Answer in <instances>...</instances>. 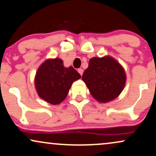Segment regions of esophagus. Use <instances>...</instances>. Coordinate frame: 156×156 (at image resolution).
<instances>
[{
  "mask_svg": "<svg viewBox=\"0 0 156 156\" xmlns=\"http://www.w3.org/2000/svg\"><path fill=\"white\" fill-rule=\"evenodd\" d=\"M78 72L79 73L80 76H82L83 73V69H81V68H79V69H78Z\"/></svg>",
  "mask_w": 156,
  "mask_h": 156,
  "instance_id": "obj_1",
  "label": "esophagus"
}]
</instances>
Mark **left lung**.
I'll use <instances>...</instances> for the list:
<instances>
[{"label": "left lung", "mask_w": 156, "mask_h": 156, "mask_svg": "<svg viewBox=\"0 0 156 156\" xmlns=\"http://www.w3.org/2000/svg\"><path fill=\"white\" fill-rule=\"evenodd\" d=\"M82 80L93 97L101 103H107L121 94L125 86L126 74L121 65L111 57L92 58Z\"/></svg>", "instance_id": "8db88e82"}]
</instances>
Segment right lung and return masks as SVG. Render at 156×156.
Returning <instances> with one entry per match:
<instances>
[{
    "label": "right lung",
    "instance_id": "add662e5",
    "mask_svg": "<svg viewBox=\"0 0 156 156\" xmlns=\"http://www.w3.org/2000/svg\"><path fill=\"white\" fill-rule=\"evenodd\" d=\"M80 77L72 66L65 68L61 59H49L37 70L35 88L39 97L56 105L66 98L73 82Z\"/></svg>",
    "mask_w": 156,
    "mask_h": 156
}]
</instances>
